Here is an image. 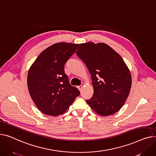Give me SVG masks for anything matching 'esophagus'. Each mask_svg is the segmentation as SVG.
I'll use <instances>...</instances> for the list:
<instances>
[{
	"label": "esophagus",
	"mask_w": 156,
	"mask_h": 156,
	"mask_svg": "<svg viewBox=\"0 0 156 156\" xmlns=\"http://www.w3.org/2000/svg\"><path fill=\"white\" fill-rule=\"evenodd\" d=\"M78 89H79V90H80L81 89H82V85H80V86H77V87Z\"/></svg>",
	"instance_id": "34e87169"
}]
</instances>
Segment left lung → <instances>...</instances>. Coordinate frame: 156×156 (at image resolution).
<instances>
[{
  "label": "left lung",
  "mask_w": 156,
  "mask_h": 156,
  "mask_svg": "<svg viewBox=\"0 0 156 156\" xmlns=\"http://www.w3.org/2000/svg\"><path fill=\"white\" fill-rule=\"evenodd\" d=\"M76 54L93 80L94 94L87 104L101 116L120 110L132 86L130 72L121 56L106 44L92 42L80 44Z\"/></svg>",
  "instance_id": "left-lung-1"
}]
</instances>
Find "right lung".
Instances as JSON below:
<instances>
[{
	"label": "right lung",
	"mask_w": 156,
	"mask_h": 156,
	"mask_svg": "<svg viewBox=\"0 0 156 156\" xmlns=\"http://www.w3.org/2000/svg\"><path fill=\"white\" fill-rule=\"evenodd\" d=\"M78 44L58 43L43 51L27 74V87L36 106L45 115L65 113L80 95L69 84L64 66L76 52Z\"/></svg>",
	"instance_id": "obj_1"
}]
</instances>
